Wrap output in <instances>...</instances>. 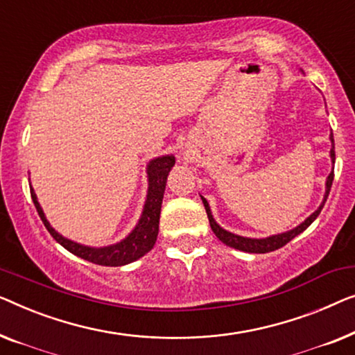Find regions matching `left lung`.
I'll use <instances>...</instances> for the list:
<instances>
[{"instance_id":"obj_1","label":"left lung","mask_w":355,"mask_h":355,"mask_svg":"<svg viewBox=\"0 0 355 355\" xmlns=\"http://www.w3.org/2000/svg\"><path fill=\"white\" fill-rule=\"evenodd\" d=\"M329 141H331V149H329V157H331V164H333V168L331 172H329V175L327 177V183H325V194H323V201L320 206L315 212H312L311 216H309L306 220L302 223H299L297 227H294L293 230H288V232H283V233H278V234H272V236H267V238H248V236H239V234H234L232 232H227L225 228H222L218 223L216 222V218L212 216V211L211 207H209V202L207 199L201 196L202 199V204L204 207H206V212H207V217H209V223H211V228L212 232L216 233V236L220 239L223 244H227L230 248H234L238 249V251H244V252H251V254H266V252H272L275 251V249L283 248L284 244L291 241L293 238H296L297 234H301L304 230H306L311 223L315 220L318 217V214L322 212L323 206H325V201L329 194V189H331V183H333V178H334V139H333V133H329Z\"/></svg>"}]
</instances>
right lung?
<instances>
[{
    "mask_svg": "<svg viewBox=\"0 0 355 355\" xmlns=\"http://www.w3.org/2000/svg\"><path fill=\"white\" fill-rule=\"evenodd\" d=\"M175 166V156L173 154H167V156L154 157L148 162L146 173H148V194L146 201H144L141 217L138 218V223L130 232L125 238L116 244H109V246L94 248V246H85L77 241H72L56 230L51 227L48 222L46 216H44L42 206H40L37 194H35L33 188H30V194H32L33 204L37 207V212L40 218H42L44 227L51 236L66 248L69 252L73 256L85 261L98 263V266L106 267H121L127 266L130 262L138 261L144 254L149 252L156 244L157 233H159V217H161V207H162V198L164 191H166V183L168 172Z\"/></svg>",
    "mask_w": 355,
    "mask_h": 355,
    "instance_id": "obj_1",
    "label": "right lung"
}]
</instances>
